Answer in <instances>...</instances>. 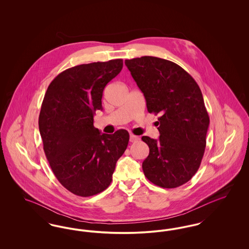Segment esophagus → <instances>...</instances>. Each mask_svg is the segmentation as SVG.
<instances>
[{"instance_id":"34e87169","label":"esophagus","mask_w":249,"mask_h":249,"mask_svg":"<svg viewBox=\"0 0 249 249\" xmlns=\"http://www.w3.org/2000/svg\"><path fill=\"white\" fill-rule=\"evenodd\" d=\"M140 140V138L136 135H133V134H130V141L131 142H138Z\"/></svg>"}]
</instances>
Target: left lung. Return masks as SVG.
Returning <instances> with one entry per match:
<instances>
[{"label":"left lung","mask_w":249,"mask_h":249,"mask_svg":"<svg viewBox=\"0 0 249 249\" xmlns=\"http://www.w3.org/2000/svg\"><path fill=\"white\" fill-rule=\"evenodd\" d=\"M125 64L141 89L149 113L160 115L159 140L149 147L142 171L155 185L174 189L190 181L201 165L209 116L201 89L189 72L167 59L144 56Z\"/></svg>","instance_id":"left-lung-1"}]
</instances>
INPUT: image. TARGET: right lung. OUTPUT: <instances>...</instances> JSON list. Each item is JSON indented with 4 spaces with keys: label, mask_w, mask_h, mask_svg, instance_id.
<instances>
[{
    "label": "right lung",
    "mask_w": 249,
    "mask_h": 249,
    "mask_svg": "<svg viewBox=\"0 0 249 249\" xmlns=\"http://www.w3.org/2000/svg\"><path fill=\"white\" fill-rule=\"evenodd\" d=\"M122 67L121 59L71 67L53 79L44 97L38 123L45 154L59 183L77 196L107 190L128 146L127 130L107 134L93 126L103 91Z\"/></svg>",
    "instance_id": "obj_1"
}]
</instances>
